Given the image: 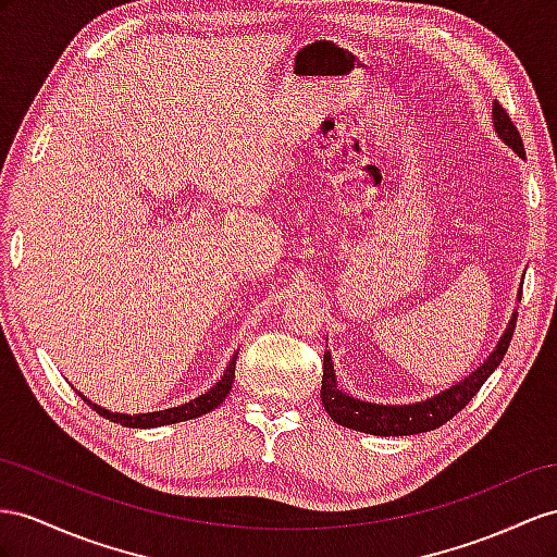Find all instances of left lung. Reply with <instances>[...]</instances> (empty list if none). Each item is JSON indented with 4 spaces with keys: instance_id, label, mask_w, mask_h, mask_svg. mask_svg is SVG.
I'll return each instance as SVG.
<instances>
[{
    "instance_id": "1",
    "label": "left lung",
    "mask_w": 557,
    "mask_h": 557,
    "mask_svg": "<svg viewBox=\"0 0 557 557\" xmlns=\"http://www.w3.org/2000/svg\"><path fill=\"white\" fill-rule=\"evenodd\" d=\"M492 124H494L496 136L502 138L512 152L524 157L520 132L516 129V124L510 122L508 112L496 101L492 103ZM518 296H522V289L518 292ZM516 320H518V310H512V315L506 324V332L496 341L490 358L484 360L475 372H470L466 379L454 383V386L445 388L442 393L428 397V400L409 403V405L367 403L344 393L336 381L332 352L324 350V374H322L320 397L326 414H330L332 421H336L338 425H346V428H352V431L369 433V435H381V437L417 435V433L435 431V428H440L442 423H447L451 417L459 414V411L473 400L475 393L482 388V383L492 376L494 369L502 364L504 355L510 346L512 330H516Z\"/></svg>"
}]
</instances>
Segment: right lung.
I'll use <instances>...</instances> for the list:
<instances>
[{"label": "right lung", "instance_id": "obj_1", "mask_svg": "<svg viewBox=\"0 0 557 557\" xmlns=\"http://www.w3.org/2000/svg\"><path fill=\"white\" fill-rule=\"evenodd\" d=\"M235 362H237V352L233 355L231 362H227L223 376L216 383H213V386L207 393L195 397V400L185 403V405H178V407H171V409H162V411H148V414H120V411H110V409H106L101 405L91 403L89 397H84L82 393H79V397L91 409H96L101 417L115 421V423H122L126 428H160V425H169V423L197 419V417L207 414V411L216 409L225 400L227 393H231L233 383H235Z\"/></svg>", "mask_w": 557, "mask_h": 557}]
</instances>
